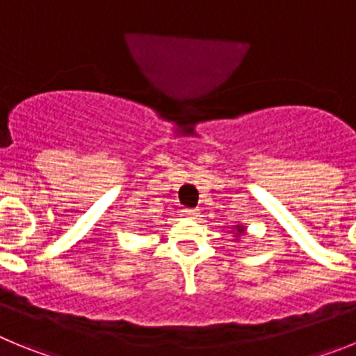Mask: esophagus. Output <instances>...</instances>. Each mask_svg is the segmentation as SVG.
Returning a JSON list of instances; mask_svg holds the SVG:
<instances>
[{
  "label": "esophagus",
  "mask_w": 356,
  "mask_h": 356,
  "mask_svg": "<svg viewBox=\"0 0 356 356\" xmlns=\"http://www.w3.org/2000/svg\"><path fill=\"white\" fill-rule=\"evenodd\" d=\"M184 212H185V216L191 217V219H196V217L200 216V210L197 209H185Z\"/></svg>",
  "instance_id": "1"
}]
</instances>
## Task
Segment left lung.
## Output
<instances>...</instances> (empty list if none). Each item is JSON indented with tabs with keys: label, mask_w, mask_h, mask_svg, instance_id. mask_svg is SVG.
<instances>
[{
	"label": "left lung",
	"mask_w": 356,
	"mask_h": 356,
	"mask_svg": "<svg viewBox=\"0 0 356 356\" xmlns=\"http://www.w3.org/2000/svg\"><path fill=\"white\" fill-rule=\"evenodd\" d=\"M234 229H235V232H237V234H235V235H242V234H244V232H246V228H244V226H242V225L234 226Z\"/></svg>",
	"instance_id": "8db88e82"
}]
</instances>
